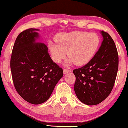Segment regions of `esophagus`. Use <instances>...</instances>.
Segmentation results:
<instances>
[{"label": "esophagus", "mask_w": 128, "mask_h": 128, "mask_svg": "<svg viewBox=\"0 0 128 128\" xmlns=\"http://www.w3.org/2000/svg\"><path fill=\"white\" fill-rule=\"evenodd\" d=\"M68 72H70V70H67V69H64V70H63V73H64V74H67V73H68Z\"/></svg>", "instance_id": "34e87169"}]
</instances>
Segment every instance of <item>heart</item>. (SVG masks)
Listing matches in <instances>:
<instances>
[{"mask_svg": "<svg viewBox=\"0 0 128 128\" xmlns=\"http://www.w3.org/2000/svg\"><path fill=\"white\" fill-rule=\"evenodd\" d=\"M55 41L48 42L52 59L59 63L67 54L65 66L74 64L83 66L88 63L94 56L100 44V38L96 34L79 30L59 34L56 36Z\"/></svg>", "mask_w": 128, "mask_h": 128, "instance_id": "1", "label": "heart"}]
</instances>
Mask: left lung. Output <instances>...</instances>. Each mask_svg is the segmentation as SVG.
<instances>
[{
  "label": "left lung",
  "mask_w": 128,
  "mask_h": 128,
  "mask_svg": "<svg viewBox=\"0 0 128 128\" xmlns=\"http://www.w3.org/2000/svg\"><path fill=\"white\" fill-rule=\"evenodd\" d=\"M103 40L94 56L88 63L74 69V90L78 99L87 105H98L112 91L118 67L116 44L107 32L101 30Z\"/></svg>",
  "instance_id": "left-lung-1"
}]
</instances>
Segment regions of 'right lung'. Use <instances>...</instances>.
Here are the masks:
<instances>
[{
	"label": "right lung",
	"instance_id": "add662e5",
	"mask_svg": "<svg viewBox=\"0 0 128 128\" xmlns=\"http://www.w3.org/2000/svg\"><path fill=\"white\" fill-rule=\"evenodd\" d=\"M39 30L30 28L18 35L10 62L16 91L34 105L49 99L63 76L62 69L51 59L47 46L40 42Z\"/></svg>",
	"mask_w": 128,
	"mask_h": 128
}]
</instances>
